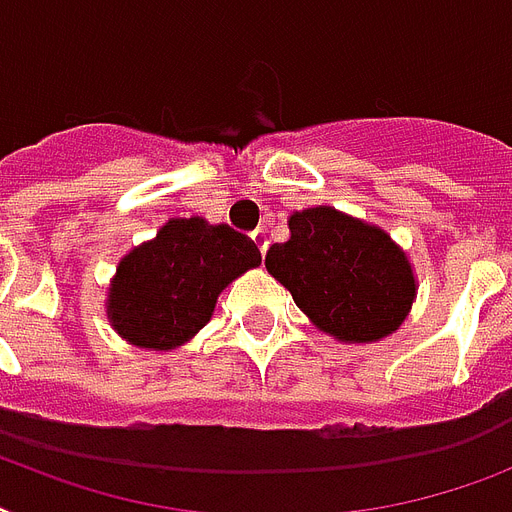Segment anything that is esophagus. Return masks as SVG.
Returning a JSON list of instances; mask_svg holds the SVG:
<instances>
[{
  "instance_id": "1",
  "label": "esophagus",
  "mask_w": 512,
  "mask_h": 512,
  "mask_svg": "<svg viewBox=\"0 0 512 512\" xmlns=\"http://www.w3.org/2000/svg\"><path fill=\"white\" fill-rule=\"evenodd\" d=\"M251 240H253V246L259 248V253H261V256H264V253H266V246H269V243H266V235H264V230H256V232H251Z\"/></svg>"
}]
</instances>
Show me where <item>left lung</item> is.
<instances>
[{"label": "left lung", "mask_w": 512, "mask_h": 512, "mask_svg": "<svg viewBox=\"0 0 512 512\" xmlns=\"http://www.w3.org/2000/svg\"><path fill=\"white\" fill-rule=\"evenodd\" d=\"M290 238L266 251V269L295 306L340 342H377L411 311L416 277L384 230L332 206L293 211Z\"/></svg>", "instance_id": "obj_1"}]
</instances>
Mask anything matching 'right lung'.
Segmentation results:
<instances>
[{
  "label": "right lung",
  "mask_w": 512,
  "mask_h": 512,
  "mask_svg": "<svg viewBox=\"0 0 512 512\" xmlns=\"http://www.w3.org/2000/svg\"><path fill=\"white\" fill-rule=\"evenodd\" d=\"M259 264V248L227 225L170 219L120 261L107 319L130 345L175 350L206 327L219 293Z\"/></svg>",
  "instance_id": "obj_1"
}]
</instances>
